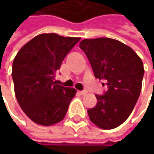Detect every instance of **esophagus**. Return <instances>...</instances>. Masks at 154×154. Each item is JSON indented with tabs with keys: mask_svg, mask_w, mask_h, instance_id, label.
<instances>
[{
	"mask_svg": "<svg viewBox=\"0 0 154 154\" xmlns=\"http://www.w3.org/2000/svg\"><path fill=\"white\" fill-rule=\"evenodd\" d=\"M87 92L85 91V90H83V91H78V94H82V95H84V94H85Z\"/></svg>",
	"mask_w": 154,
	"mask_h": 154,
	"instance_id": "34e87169",
	"label": "esophagus"
}]
</instances>
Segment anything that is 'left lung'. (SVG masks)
<instances>
[{
  "mask_svg": "<svg viewBox=\"0 0 154 154\" xmlns=\"http://www.w3.org/2000/svg\"><path fill=\"white\" fill-rule=\"evenodd\" d=\"M79 47L85 53L94 77L107 85L103 94H95L97 103L87 110L89 119L101 128H115L129 117L138 100L143 64L130 47L115 39H85Z\"/></svg>",
  "mask_w": 154,
  "mask_h": 154,
  "instance_id": "1",
  "label": "left lung"
}]
</instances>
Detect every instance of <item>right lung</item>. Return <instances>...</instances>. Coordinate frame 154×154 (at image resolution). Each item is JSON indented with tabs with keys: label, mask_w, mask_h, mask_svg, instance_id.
<instances>
[{
	"label": "right lung",
	"mask_w": 154,
	"mask_h": 154,
	"mask_svg": "<svg viewBox=\"0 0 154 154\" xmlns=\"http://www.w3.org/2000/svg\"><path fill=\"white\" fill-rule=\"evenodd\" d=\"M78 37L42 34L22 47L12 64L17 101L34 122L51 126L61 121L75 96L76 89L54 82L55 73Z\"/></svg>",
	"instance_id": "obj_1"
}]
</instances>
